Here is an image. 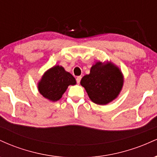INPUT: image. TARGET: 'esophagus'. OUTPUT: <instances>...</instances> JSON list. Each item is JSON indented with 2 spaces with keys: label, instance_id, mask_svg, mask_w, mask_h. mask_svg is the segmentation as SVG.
I'll list each match as a JSON object with an SVG mask.
<instances>
[{
  "label": "esophagus",
  "instance_id": "34e87169",
  "mask_svg": "<svg viewBox=\"0 0 157 157\" xmlns=\"http://www.w3.org/2000/svg\"><path fill=\"white\" fill-rule=\"evenodd\" d=\"M81 78H82V77H81L80 76H78V77H77V78H76V80H77V83H80V80H81Z\"/></svg>",
  "mask_w": 157,
  "mask_h": 157
}]
</instances>
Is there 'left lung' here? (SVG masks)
<instances>
[{
	"mask_svg": "<svg viewBox=\"0 0 157 157\" xmlns=\"http://www.w3.org/2000/svg\"><path fill=\"white\" fill-rule=\"evenodd\" d=\"M124 83L121 70L111 62L98 61L82 77L80 85L84 87L90 100L97 105H105L117 98Z\"/></svg>",
	"mask_w": 157,
	"mask_h": 157,
	"instance_id": "obj_1",
	"label": "left lung"
}]
</instances>
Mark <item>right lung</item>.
I'll use <instances>...</instances> for the list:
<instances>
[{
    "label": "right lung",
    "mask_w": 157,
    "mask_h": 157,
    "mask_svg": "<svg viewBox=\"0 0 157 157\" xmlns=\"http://www.w3.org/2000/svg\"><path fill=\"white\" fill-rule=\"evenodd\" d=\"M76 83L71 74L66 71L62 66L56 65L45 71L37 82V89L44 98L56 102L62 97L68 86Z\"/></svg>",
    "instance_id": "1"
}]
</instances>
